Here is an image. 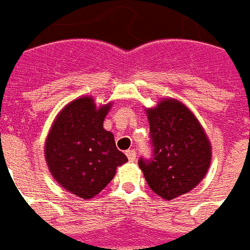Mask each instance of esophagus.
Listing matches in <instances>:
<instances>
[{"label":"esophagus","mask_w":250,"mask_h":250,"mask_svg":"<svg viewBox=\"0 0 250 250\" xmlns=\"http://www.w3.org/2000/svg\"><path fill=\"white\" fill-rule=\"evenodd\" d=\"M126 156H128L129 162H134V160H136V156H137V153H136V150L134 149H129L126 150Z\"/></svg>","instance_id":"34e87169"}]
</instances>
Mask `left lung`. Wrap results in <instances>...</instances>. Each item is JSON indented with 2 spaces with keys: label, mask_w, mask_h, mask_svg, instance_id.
Instances as JSON below:
<instances>
[{
  "label": "left lung",
  "mask_w": 250,
  "mask_h": 250,
  "mask_svg": "<svg viewBox=\"0 0 250 250\" xmlns=\"http://www.w3.org/2000/svg\"><path fill=\"white\" fill-rule=\"evenodd\" d=\"M152 156L139 166L155 194L173 199L192 190L206 175L211 146L205 130L183 104L164 100L146 110Z\"/></svg>",
  "instance_id": "1"
}]
</instances>
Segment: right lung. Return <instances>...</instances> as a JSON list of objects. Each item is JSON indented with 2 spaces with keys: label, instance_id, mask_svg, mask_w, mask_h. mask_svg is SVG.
Here are the masks:
<instances>
[{
  "label": "right lung",
  "instance_id": "add662e5",
  "mask_svg": "<svg viewBox=\"0 0 250 250\" xmlns=\"http://www.w3.org/2000/svg\"><path fill=\"white\" fill-rule=\"evenodd\" d=\"M109 109H97L90 97L74 101L60 111L47 137L45 159L52 176L83 199L100 194L117 167L128 162L102 125Z\"/></svg>",
  "mask_w": 250,
  "mask_h": 250
}]
</instances>
